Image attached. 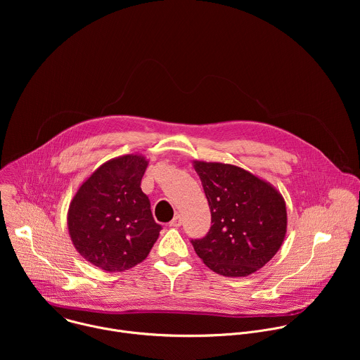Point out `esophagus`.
Listing matches in <instances>:
<instances>
[{
	"label": "esophagus",
	"mask_w": 360,
	"mask_h": 360,
	"mask_svg": "<svg viewBox=\"0 0 360 360\" xmlns=\"http://www.w3.org/2000/svg\"><path fill=\"white\" fill-rule=\"evenodd\" d=\"M181 224H182L181 215H179V214H176V215H175V218L169 222V226H171V228H179V226H181Z\"/></svg>",
	"instance_id": "1"
}]
</instances>
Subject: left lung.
<instances>
[{"instance_id": "left-lung-1", "label": "left lung", "mask_w": 360, "mask_h": 360, "mask_svg": "<svg viewBox=\"0 0 360 360\" xmlns=\"http://www.w3.org/2000/svg\"><path fill=\"white\" fill-rule=\"evenodd\" d=\"M207 195L212 225L207 236L191 240L211 271L249 276L265 266L283 243L286 203L265 179L231 164L193 161Z\"/></svg>"}]
</instances>
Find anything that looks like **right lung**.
<instances>
[{"mask_svg":"<svg viewBox=\"0 0 360 360\" xmlns=\"http://www.w3.org/2000/svg\"><path fill=\"white\" fill-rule=\"evenodd\" d=\"M148 160L139 153L112 158L96 168L70 202L67 222L77 252L107 272L141 264L157 242L161 225L153 221L141 179Z\"/></svg>","mask_w":360,"mask_h":360,"instance_id":"right-lung-1","label":"right lung"}]
</instances>
